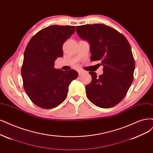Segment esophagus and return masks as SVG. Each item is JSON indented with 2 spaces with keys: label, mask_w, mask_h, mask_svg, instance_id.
<instances>
[{
  "label": "esophagus",
  "mask_w": 153,
  "mask_h": 153,
  "mask_svg": "<svg viewBox=\"0 0 153 153\" xmlns=\"http://www.w3.org/2000/svg\"><path fill=\"white\" fill-rule=\"evenodd\" d=\"M84 72L82 70H79V71H78V73H79V76H81L82 74H83Z\"/></svg>",
  "instance_id": "1"
}]
</instances>
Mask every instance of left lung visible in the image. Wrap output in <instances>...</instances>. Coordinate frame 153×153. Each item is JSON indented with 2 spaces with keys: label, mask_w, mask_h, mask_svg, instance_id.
I'll return each instance as SVG.
<instances>
[{
  "label": "left lung",
  "mask_w": 153,
  "mask_h": 153,
  "mask_svg": "<svg viewBox=\"0 0 153 153\" xmlns=\"http://www.w3.org/2000/svg\"><path fill=\"white\" fill-rule=\"evenodd\" d=\"M78 36L90 45L92 61L100 60L103 74L89 72L92 81L86 86V96L94 105L109 108L126 97L134 79L135 61L127 38L103 24L76 27Z\"/></svg>",
  "instance_id": "obj_1"
}]
</instances>
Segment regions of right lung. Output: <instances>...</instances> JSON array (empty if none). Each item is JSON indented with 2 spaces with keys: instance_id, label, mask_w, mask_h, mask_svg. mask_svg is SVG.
Segmentation results:
<instances>
[{
  "instance_id": "right-lung-1",
  "label": "right lung",
  "mask_w": 153,
  "mask_h": 153,
  "mask_svg": "<svg viewBox=\"0 0 153 153\" xmlns=\"http://www.w3.org/2000/svg\"><path fill=\"white\" fill-rule=\"evenodd\" d=\"M76 31L73 26L52 25L34 35L24 53L21 68L23 86L36 106L51 109L65 100L71 82L78 77L73 70L54 68L55 60L63 56V44Z\"/></svg>"
}]
</instances>
